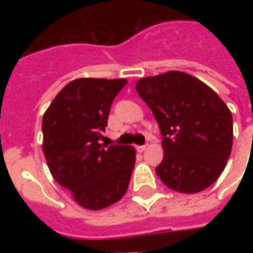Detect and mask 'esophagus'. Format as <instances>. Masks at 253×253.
Listing matches in <instances>:
<instances>
[{"instance_id": "esophagus-1", "label": "esophagus", "mask_w": 253, "mask_h": 253, "mask_svg": "<svg viewBox=\"0 0 253 253\" xmlns=\"http://www.w3.org/2000/svg\"><path fill=\"white\" fill-rule=\"evenodd\" d=\"M146 148H147L146 144H144V146H138V147H136V150H138V152H144V151H146Z\"/></svg>"}]
</instances>
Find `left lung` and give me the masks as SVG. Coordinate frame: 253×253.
Listing matches in <instances>:
<instances>
[{"mask_svg":"<svg viewBox=\"0 0 253 253\" xmlns=\"http://www.w3.org/2000/svg\"><path fill=\"white\" fill-rule=\"evenodd\" d=\"M163 135L156 173L176 192L198 193L218 180L231 154L232 114L211 87L188 73L169 71L136 83Z\"/></svg>","mask_w":253,"mask_h":253,"instance_id":"left-lung-1","label":"left lung"}]
</instances>
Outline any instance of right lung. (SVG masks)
<instances>
[{
  "label": "right lung",
  "instance_id": "obj_1",
  "mask_svg": "<svg viewBox=\"0 0 253 253\" xmlns=\"http://www.w3.org/2000/svg\"><path fill=\"white\" fill-rule=\"evenodd\" d=\"M126 84V79H77L43 115V152L51 174L89 210L115 204L130 184L134 148L99 143L111 103Z\"/></svg>",
  "mask_w": 253,
  "mask_h": 253
}]
</instances>
